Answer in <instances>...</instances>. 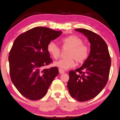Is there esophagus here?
Returning <instances> with one entry per match:
<instances>
[{
    "label": "esophagus",
    "mask_w": 120,
    "mask_h": 120,
    "mask_svg": "<svg viewBox=\"0 0 120 120\" xmlns=\"http://www.w3.org/2000/svg\"><path fill=\"white\" fill-rule=\"evenodd\" d=\"M59 73H60V74H64V73H65V71L64 70H62V69H59Z\"/></svg>",
    "instance_id": "obj_1"
}]
</instances>
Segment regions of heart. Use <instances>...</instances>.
<instances>
[{"mask_svg":"<svg viewBox=\"0 0 120 120\" xmlns=\"http://www.w3.org/2000/svg\"><path fill=\"white\" fill-rule=\"evenodd\" d=\"M63 47H69L68 58L61 59L54 63V65L62 70H66L74 67L76 61L79 64L83 63L88 57L89 48L87 45L83 44V40L76 35H70L61 39ZM47 51L55 59L59 57L61 50L54 42L51 41L47 44Z\"/></svg>","mask_w":120,"mask_h":120,"instance_id":"heart-1","label":"heart"}]
</instances>
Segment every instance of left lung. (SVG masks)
Wrapping results in <instances>:
<instances>
[{
    "instance_id": "8db88e82",
    "label": "left lung",
    "mask_w": 120,
    "mask_h": 120,
    "mask_svg": "<svg viewBox=\"0 0 120 120\" xmlns=\"http://www.w3.org/2000/svg\"><path fill=\"white\" fill-rule=\"evenodd\" d=\"M75 31L87 37L90 51L81 67L69 71L67 86L72 97L84 102L96 97L106 86L111 61L107 45L100 36L86 29L78 28Z\"/></svg>"
}]
</instances>
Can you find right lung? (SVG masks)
I'll list each match as a JSON object with an SVG mask.
<instances>
[{"instance_id": "obj_1", "label": "right lung", "mask_w": 120, "mask_h": 120, "mask_svg": "<svg viewBox=\"0 0 120 120\" xmlns=\"http://www.w3.org/2000/svg\"><path fill=\"white\" fill-rule=\"evenodd\" d=\"M61 33L37 27L19 35L14 41L8 57L11 79L19 93L30 100L44 97L59 74L57 67L42 68L52 61L47 44Z\"/></svg>"}]
</instances>
